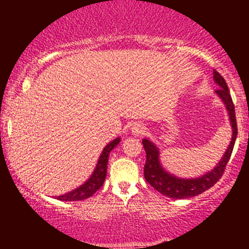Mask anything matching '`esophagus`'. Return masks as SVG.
Returning <instances> with one entry per match:
<instances>
[{"label":"esophagus","mask_w":249,"mask_h":249,"mask_svg":"<svg viewBox=\"0 0 249 249\" xmlns=\"http://www.w3.org/2000/svg\"><path fill=\"white\" fill-rule=\"evenodd\" d=\"M144 130H145V126L143 123L136 122L134 123V124H131V131L132 134L136 135V136H141V135L144 134Z\"/></svg>","instance_id":"1"}]
</instances>
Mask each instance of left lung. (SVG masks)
Wrapping results in <instances>:
<instances>
[{"label": "left lung", "mask_w": 249, "mask_h": 249, "mask_svg": "<svg viewBox=\"0 0 249 249\" xmlns=\"http://www.w3.org/2000/svg\"><path fill=\"white\" fill-rule=\"evenodd\" d=\"M213 79L215 84L218 85V89L215 90V94L218 95L223 104L225 105V108L229 114L230 125H231V141L230 144L228 145L224 155L219 160L214 169L211 171L206 172L205 175L200 176L196 178H180L172 173L167 172L162 167L160 162V152L159 148L148 139H143L142 143L144 147L145 154H147V160L144 165V178L155 190L161 193L162 195L172 199H187V197L196 196L210 189L211 187L215 184L219 180V178L223 176L225 167H227L228 161L235 145L236 137H237V125H236V117H235V107H233L231 95H230L228 85L225 83L224 78L220 76L217 71H213Z\"/></svg>", "instance_id": "1"}]
</instances>
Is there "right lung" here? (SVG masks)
<instances>
[{
	"label": "right lung",
	"instance_id": "right-lung-1",
	"mask_svg": "<svg viewBox=\"0 0 249 249\" xmlns=\"http://www.w3.org/2000/svg\"><path fill=\"white\" fill-rule=\"evenodd\" d=\"M119 142L120 137H118V139L113 140L112 142H109L108 144L104 148L99 160H97V164L94 172L91 173V176L88 178V180L84 184L76 188V189L72 190V192H69L67 194L56 196L55 199L61 200V201H79V200H85L88 199V197L91 196V195H94L95 193L102 187L105 179H106L107 164H108V157L110 150H112L115 145L119 144Z\"/></svg>",
	"mask_w": 249,
	"mask_h": 249
}]
</instances>
